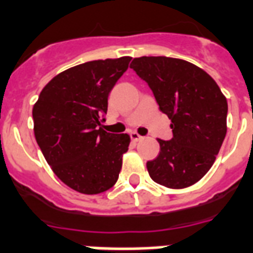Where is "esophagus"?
Instances as JSON below:
<instances>
[{
	"label": "esophagus",
	"mask_w": 253,
	"mask_h": 253,
	"mask_svg": "<svg viewBox=\"0 0 253 253\" xmlns=\"http://www.w3.org/2000/svg\"><path fill=\"white\" fill-rule=\"evenodd\" d=\"M130 136H131V139L134 140V142H139V140L143 139V136H140L138 132H131Z\"/></svg>",
	"instance_id": "34e87169"
}]
</instances>
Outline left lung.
I'll return each instance as SVG.
<instances>
[{
    "mask_svg": "<svg viewBox=\"0 0 253 253\" xmlns=\"http://www.w3.org/2000/svg\"><path fill=\"white\" fill-rule=\"evenodd\" d=\"M130 67L151 88L171 119V140L147 162L150 176L169 188L195 184L211 169L227 134V99L216 82L192 63L169 57L134 58Z\"/></svg>",
    "mask_w": 253,
    "mask_h": 253,
    "instance_id": "left-lung-1",
    "label": "left lung"
}]
</instances>
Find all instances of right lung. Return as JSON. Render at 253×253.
Wrapping results in <instances>:
<instances>
[{"label": "right lung", "instance_id": "obj_1", "mask_svg": "<svg viewBox=\"0 0 253 253\" xmlns=\"http://www.w3.org/2000/svg\"><path fill=\"white\" fill-rule=\"evenodd\" d=\"M130 57L90 61L54 77L33 107L34 135L46 162L66 186L86 195L117 183L130 135L110 134L107 99Z\"/></svg>", "mask_w": 253, "mask_h": 253}]
</instances>
